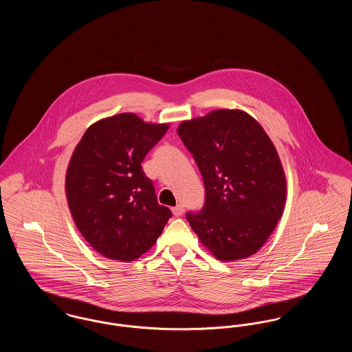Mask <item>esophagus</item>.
Segmentation results:
<instances>
[{"label":"esophagus","instance_id":"esophagus-1","mask_svg":"<svg viewBox=\"0 0 352 352\" xmlns=\"http://www.w3.org/2000/svg\"><path fill=\"white\" fill-rule=\"evenodd\" d=\"M171 211H173V214H174L175 217H181V215H184V207L182 204H177L175 207L171 208Z\"/></svg>","mask_w":352,"mask_h":352}]
</instances>
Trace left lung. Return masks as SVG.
I'll list each match as a JSON object with an SVG mask.
<instances>
[{
    "mask_svg": "<svg viewBox=\"0 0 352 352\" xmlns=\"http://www.w3.org/2000/svg\"><path fill=\"white\" fill-rule=\"evenodd\" d=\"M199 168L206 201L187 212L192 231L220 261L247 258L284 212L286 178L263 126L244 111L217 109L177 129Z\"/></svg>",
    "mask_w": 352,
    "mask_h": 352,
    "instance_id": "8db88e82",
    "label": "left lung"
}]
</instances>
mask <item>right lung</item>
<instances>
[{"label": "right lung", "instance_id": "obj_1", "mask_svg": "<svg viewBox=\"0 0 352 352\" xmlns=\"http://www.w3.org/2000/svg\"><path fill=\"white\" fill-rule=\"evenodd\" d=\"M168 126L145 122L134 113L101 118L85 131L71 155L66 173L69 212L89 245L107 258H138L171 218L141 168Z\"/></svg>", "mask_w": 352, "mask_h": 352}]
</instances>
